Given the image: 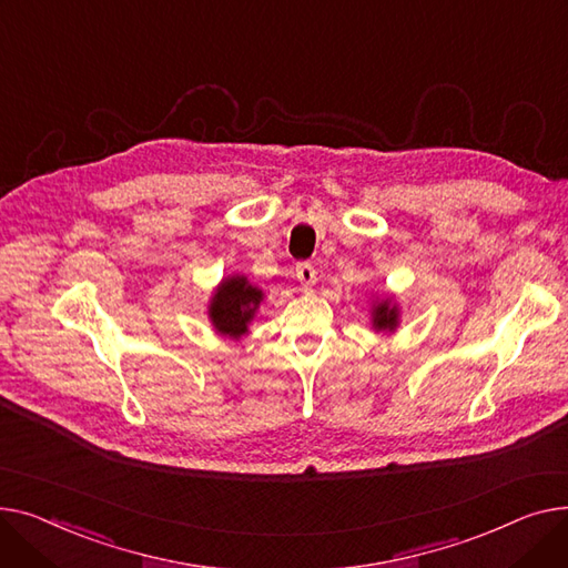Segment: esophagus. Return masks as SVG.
<instances>
[{"label": "esophagus", "mask_w": 568, "mask_h": 568, "mask_svg": "<svg viewBox=\"0 0 568 568\" xmlns=\"http://www.w3.org/2000/svg\"><path fill=\"white\" fill-rule=\"evenodd\" d=\"M295 277H297L300 284H303V288H312L316 284V268L307 261L297 263L295 265Z\"/></svg>", "instance_id": "1"}]
</instances>
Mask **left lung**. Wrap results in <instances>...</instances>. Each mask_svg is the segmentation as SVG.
Listing matches in <instances>:
<instances>
[{"label": "left lung", "instance_id": "obj_1", "mask_svg": "<svg viewBox=\"0 0 568 568\" xmlns=\"http://www.w3.org/2000/svg\"><path fill=\"white\" fill-rule=\"evenodd\" d=\"M372 329L383 332V335H394L402 325V307H398L394 295H374L372 297Z\"/></svg>", "mask_w": 568, "mask_h": 568}]
</instances>
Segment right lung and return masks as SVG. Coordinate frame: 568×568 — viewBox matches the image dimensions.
<instances>
[{"label": "right lung", "mask_w": 568, "mask_h": 568, "mask_svg": "<svg viewBox=\"0 0 568 568\" xmlns=\"http://www.w3.org/2000/svg\"><path fill=\"white\" fill-rule=\"evenodd\" d=\"M263 297L265 293L241 273L222 277L209 300V321L213 329L233 342L243 339L250 335V323L254 321Z\"/></svg>", "instance_id": "obj_1"}]
</instances>
